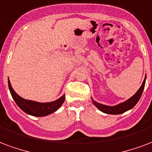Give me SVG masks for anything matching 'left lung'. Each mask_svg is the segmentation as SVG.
I'll use <instances>...</instances> for the list:
<instances>
[{"label":"left lung","mask_w":152,"mask_h":152,"mask_svg":"<svg viewBox=\"0 0 152 152\" xmlns=\"http://www.w3.org/2000/svg\"><path fill=\"white\" fill-rule=\"evenodd\" d=\"M145 82H146V78H145V80L142 82L141 87L139 88V90L137 91V93L132 97H130L129 100L126 101L123 103H121V104L115 105V106H107V105L97 103L94 100H93V104H95L96 107L98 108L100 110L102 111L103 113H108V114H120V113H124L126 111L132 109L137 104V102H139V100L140 99L141 96H142L143 89H144Z\"/></svg>","instance_id":"1"}]
</instances>
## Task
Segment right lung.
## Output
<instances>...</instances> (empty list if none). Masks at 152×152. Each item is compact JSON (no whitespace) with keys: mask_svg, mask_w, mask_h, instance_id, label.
<instances>
[{"mask_svg":"<svg viewBox=\"0 0 152 152\" xmlns=\"http://www.w3.org/2000/svg\"><path fill=\"white\" fill-rule=\"evenodd\" d=\"M8 85H9L10 93L19 108L24 111L25 113L33 116L42 117L54 113L61 106L65 100V96L64 95L55 102H48V103H39L33 101H29L22 98L15 93V91L13 90L11 86L10 80H8Z\"/></svg>","mask_w":152,"mask_h":152,"instance_id":"add662e5","label":"right lung"}]
</instances>
